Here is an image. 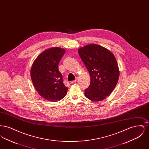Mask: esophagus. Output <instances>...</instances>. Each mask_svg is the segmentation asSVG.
<instances>
[{
    "label": "esophagus",
    "instance_id": "34e87169",
    "mask_svg": "<svg viewBox=\"0 0 149 149\" xmlns=\"http://www.w3.org/2000/svg\"><path fill=\"white\" fill-rule=\"evenodd\" d=\"M78 80V77H77L76 78V79H75V80H74V81H71V84H74V83H75L76 81H77V80Z\"/></svg>",
    "mask_w": 149,
    "mask_h": 149
}]
</instances>
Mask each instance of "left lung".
<instances>
[{
    "label": "left lung",
    "instance_id": "left-lung-1",
    "mask_svg": "<svg viewBox=\"0 0 149 149\" xmlns=\"http://www.w3.org/2000/svg\"><path fill=\"white\" fill-rule=\"evenodd\" d=\"M82 61L89 71L91 84L85 96L94 102L106 99L117 84L120 70L113 54L97 44H89L78 49Z\"/></svg>",
    "mask_w": 149,
    "mask_h": 149
}]
</instances>
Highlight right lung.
Segmentation results:
<instances>
[{"mask_svg":"<svg viewBox=\"0 0 149 149\" xmlns=\"http://www.w3.org/2000/svg\"><path fill=\"white\" fill-rule=\"evenodd\" d=\"M65 52V49L58 47L45 50L37 57L31 69V78L36 90L50 102L61 100L68 92L58 67Z\"/></svg>","mask_w":149,"mask_h":149,"instance_id":"obj_1","label":"right lung"}]
</instances>
